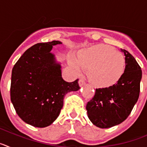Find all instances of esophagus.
Here are the masks:
<instances>
[{
  "instance_id": "34e87169",
  "label": "esophagus",
  "mask_w": 147,
  "mask_h": 147,
  "mask_svg": "<svg viewBox=\"0 0 147 147\" xmlns=\"http://www.w3.org/2000/svg\"><path fill=\"white\" fill-rule=\"evenodd\" d=\"M79 84H80V86L82 87L83 86V85H85V84H86V82H85V80L81 79V80H80V81H79Z\"/></svg>"
}]
</instances>
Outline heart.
<instances>
[{
    "instance_id": "obj_1",
    "label": "heart",
    "mask_w": 147,
    "mask_h": 147,
    "mask_svg": "<svg viewBox=\"0 0 147 147\" xmlns=\"http://www.w3.org/2000/svg\"><path fill=\"white\" fill-rule=\"evenodd\" d=\"M70 65L76 71L87 68V74L93 85L107 87L119 80L124 71V55L111 46L96 45L80 51L76 59H71Z\"/></svg>"
}]
</instances>
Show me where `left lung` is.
<instances>
[{
	"label": "left lung",
	"instance_id": "left-lung-1",
	"mask_svg": "<svg viewBox=\"0 0 147 147\" xmlns=\"http://www.w3.org/2000/svg\"><path fill=\"white\" fill-rule=\"evenodd\" d=\"M121 51L125 56L124 74L112 86L96 89L94 96L86 105L88 118L99 128H109L124 121L139 97L141 67L127 51Z\"/></svg>",
	"mask_w": 147,
	"mask_h": 147
}]
</instances>
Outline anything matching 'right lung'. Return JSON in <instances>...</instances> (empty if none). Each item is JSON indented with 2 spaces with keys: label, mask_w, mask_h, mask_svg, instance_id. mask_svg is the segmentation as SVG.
<instances>
[{
  "label": "right lung",
  "mask_w": 147,
  "mask_h": 147,
  "mask_svg": "<svg viewBox=\"0 0 147 147\" xmlns=\"http://www.w3.org/2000/svg\"><path fill=\"white\" fill-rule=\"evenodd\" d=\"M60 41L41 42L26 50L11 71L10 96L18 116L35 127H45L57 119L67 93L80 89L79 80L67 82L61 65L51 53Z\"/></svg>",
  "instance_id": "right-lung-1"
}]
</instances>
